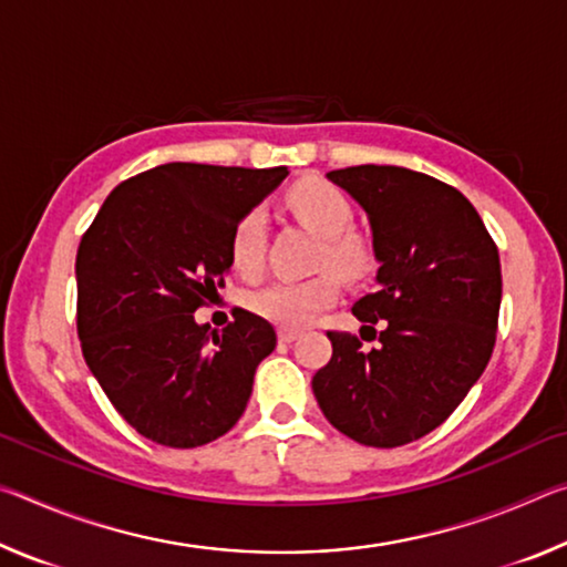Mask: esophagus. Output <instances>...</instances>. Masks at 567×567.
Instances as JSON below:
<instances>
[{
  "label": "esophagus",
  "instance_id": "1",
  "mask_svg": "<svg viewBox=\"0 0 567 567\" xmlns=\"http://www.w3.org/2000/svg\"><path fill=\"white\" fill-rule=\"evenodd\" d=\"M297 338H300V332H297V330H287V328L277 330V340H280V342H295Z\"/></svg>",
  "mask_w": 567,
  "mask_h": 567
}]
</instances>
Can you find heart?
<instances>
[{
  "label": "heart",
  "mask_w": 567,
  "mask_h": 567,
  "mask_svg": "<svg viewBox=\"0 0 567 567\" xmlns=\"http://www.w3.org/2000/svg\"><path fill=\"white\" fill-rule=\"evenodd\" d=\"M287 207L300 223L322 237L318 267L334 270L344 277H358L370 265V247L352 233V207L342 192L330 182L307 177L287 189ZM267 219L262 209H249L237 219L229 235V260L243 275H255L265 257ZM334 272H322L312 280H280L255 290L247 297V307L277 328H305L315 315L338 302L340 282Z\"/></svg>",
  "instance_id": "1"
}]
</instances>
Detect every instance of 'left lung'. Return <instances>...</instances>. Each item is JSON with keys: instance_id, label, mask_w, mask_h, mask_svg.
Segmentation results:
<instances>
[{"instance_id": "obj_1", "label": "left lung", "mask_w": 567, "mask_h": 567, "mask_svg": "<svg viewBox=\"0 0 567 567\" xmlns=\"http://www.w3.org/2000/svg\"><path fill=\"white\" fill-rule=\"evenodd\" d=\"M328 179L368 215L378 290L352 312L380 344L362 350L352 334L328 332L332 358L312 392L354 443L408 445L443 425L491 360L501 257L475 207L445 182L392 165L334 169Z\"/></svg>"}]
</instances>
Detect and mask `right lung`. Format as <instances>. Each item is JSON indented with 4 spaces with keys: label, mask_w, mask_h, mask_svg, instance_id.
Instances as JSON below:
<instances>
[{
    "label": "right lung",
    "mask_w": 567,
    "mask_h": 567,
    "mask_svg": "<svg viewBox=\"0 0 567 567\" xmlns=\"http://www.w3.org/2000/svg\"><path fill=\"white\" fill-rule=\"evenodd\" d=\"M287 177L169 162L122 182L76 252V332L114 410L152 443L207 445L233 430L275 328L235 312L223 332L199 324L233 267L229 235Z\"/></svg>",
    "instance_id": "1"
}]
</instances>
